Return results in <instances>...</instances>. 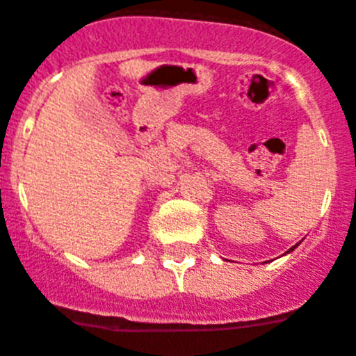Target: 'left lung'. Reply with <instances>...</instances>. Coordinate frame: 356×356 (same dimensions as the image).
<instances>
[{
    "instance_id": "1",
    "label": "left lung",
    "mask_w": 356,
    "mask_h": 356,
    "mask_svg": "<svg viewBox=\"0 0 356 356\" xmlns=\"http://www.w3.org/2000/svg\"><path fill=\"white\" fill-rule=\"evenodd\" d=\"M298 245H299V243H298ZM298 245H294V247H292V248H291V250H287V252H285V254H289V252H292V250H294V248H296V247H298Z\"/></svg>"
}]
</instances>
